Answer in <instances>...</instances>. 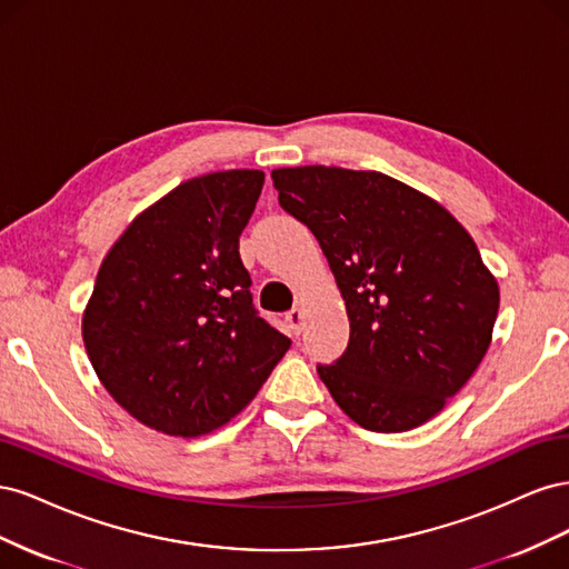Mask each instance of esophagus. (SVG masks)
<instances>
[{"label": "esophagus", "mask_w": 569, "mask_h": 569, "mask_svg": "<svg viewBox=\"0 0 569 569\" xmlns=\"http://www.w3.org/2000/svg\"><path fill=\"white\" fill-rule=\"evenodd\" d=\"M284 320H287V325L291 327V332H301V325H303V311L301 308H291V311H287V316H284Z\"/></svg>", "instance_id": "esophagus-1"}]
</instances>
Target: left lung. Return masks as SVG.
Instances as JSON below:
<instances>
[{"label":"left lung","instance_id":"1","mask_svg":"<svg viewBox=\"0 0 569 569\" xmlns=\"http://www.w3.org/2000/svg\"><path fill=\"white\" fill-rule=\"evenodd\" d=\"M280 206L316 234L347 301L349 343L318 375L370 432L435 418L485 358L498 284L472 237L429 197L377 170H272Z\"/></svg>","mask_w":569,"mask_h":569}]
</instances>
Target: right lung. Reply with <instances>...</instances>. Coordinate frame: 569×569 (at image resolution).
Wrapping results in <instances>:
<instances>
[{
    "instance_id": "1",
    "label": "right lung",
    "mask_w": 569,
    "mask_h": 569,
    "mask_svg": "<svg viewBox=\"0 0 569 569\" xmlns=\"http://www.w3.org/2000/svg\"><path fill=\"white\" fill-rule=\"evenodd\" d=\"M261 189V170L187 180L99 268L84 349L113 399L157 432L192 439L228 425L291 347L258 316L239 258Z\"/></svg>"
}]
</instances>
